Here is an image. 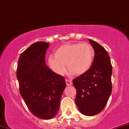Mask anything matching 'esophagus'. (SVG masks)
Returning <instances> with one entry per match:
<instances>
[{
	"label": "esophagus",
	"instance_id": "esophagus-1",
	"mask_svg": "<svg viewBox=\"0 0 129 129\" xmlns=\"http://www.w3.org/2000/svg\"><path fill=\"white\" fill-rule=\"evenodd\" d=\"M66 84L67 86H70V85H72V81L71 80H69V79H66Z\"/></svg>",
	"mask_w": 129,
	"mask_h": 129
}]
</instances>
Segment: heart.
Instances as JSON below:
<instances>
[{
    "instance_id": "obj_1",
    "label": "heart",
    "mask_w": 129,
    "mask_h": 129,
    "mask_svg": "<svg viewBox=\"0 0 129 129\" xmlns=\"http://www.w3.org/2000/svg\"><path fill=\"white\" fill-rule=\"evenodd\" d=\"M94 57V50L87 43L65 44L56 50L54 56H49L48 62L51 69L59 75L66 73V64L70 74L81 75L90 69Z\"/></svg>"
}]
</instances>
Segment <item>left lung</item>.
I'll use <instances>...</instances> for the list:
<instances>
[{"mask_svg": "<svg viewBox=\"0 0 129 129\" xmlns=\"http://www.w3.org/2000/svg\"><path fill=\"white\" fill-rule=\"evenodd\" d=\"M88 41L94 51L93 64L88 72L74 79L73 83L78 109L90 116L100 113L107 104L112 93V66L106 50L96 42Z\"/></svg>", "mask_w": 129, "mask_h": 129, "instance_id": "left-lung-1", "label": "left lung"}]
</instances>
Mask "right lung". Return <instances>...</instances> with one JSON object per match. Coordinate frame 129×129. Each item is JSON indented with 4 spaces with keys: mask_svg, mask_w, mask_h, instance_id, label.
Returning <instances> with one entry per match:
<instances>
[{
    "mask_svg": "<svg viewBox=\"0 0 129 129\" xmlns=\"http://www.w3.org/2000/svg\"><path fill=\"white\" fill-rule=\"evenodd\" d=\"M50 44L38 42L20 55L17 69L20 95L30 112L41 119H52L57 115L65 78L46 66L45 56Z\"/></svg>",
    "mask_w": 129,
    "mask_h": 129,
    "instance_id": "add662e5",
    "label": "right lung"
}]
</instances>
